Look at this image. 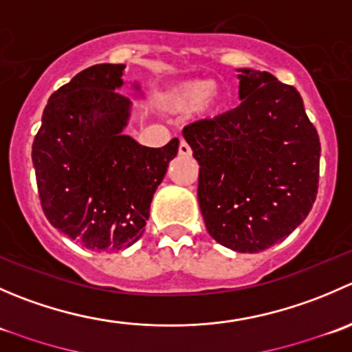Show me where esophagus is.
Returning a JSON list of instances; mask_svg holds the SVG:
<instances>
[{"label":"esophagus","mask_w":352,"mask_h":352,"mask_svg":"<svg viewBox=\"0 0 352 352\" xmlns=\"http://www.w3.org/2000/svg\"><path fill=\"white\" fill-rule=\"evenodd\" d=\"M179 155H182V156H189L190 155V146H189V144H187L186 140H180Z\"/></svg>","instance_id":"1"}]
</instances>
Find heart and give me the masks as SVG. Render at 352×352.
<instances>
[{"label": "heart", "instance_id": "obj_1", "mask_svg": "<svg viewBox=\"0 0 352 352\" xmlns=\"http://www.w3.org/2000/svg\"><path fill=\"white\" fill-rule=\"evenodd\" d=\"M162 105L173 113H190L204 105V109L214 113L221 109L218 83L204 78L182 81L166 91Z\"/></svg>", "mask_w": 352, "mask_h": 352}]
</instances>
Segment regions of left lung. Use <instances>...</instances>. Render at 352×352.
Listing matches in <instances>:
<instances>
[{
  "instance_id": "left-lung-1",
  "label": "left lung",
  "mask_w": 352,
  "mask_h": 352,
  "mask_svg": "<svg viewBox=\"0 0 352 352\" xmlns=\"http://www.w3.org/2000/svg\"><path fill=\"white\" fill-rule=\"evenodd\" d=\"M242 104L184 127L199 162L197 199L209 235L255 254L285 240L314 206L320 140L291 85L239 69Z\"/></svg>"
}]
</instances>
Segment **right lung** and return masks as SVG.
I'll list each match as a JSON object with an SVG mask.
<instances>
[{"label": "right lung", "mask_w": 352, "mask_h": 352, "mask_svg": "<svg viewBox=\"0 0 352 352\" xmlns=\"http://www.w3.org/2000/svg\"><path fill=\"white\" fill-rule=\"evenodd\" d=\"M124 65H95L51 95L32 144L42 211L81 247L116 252L141 239L156 187L179 151L122 134L131 100ZM138 88V87H136Z\"/></svg>", "instance_id": "add662e5"}]
</instances>
